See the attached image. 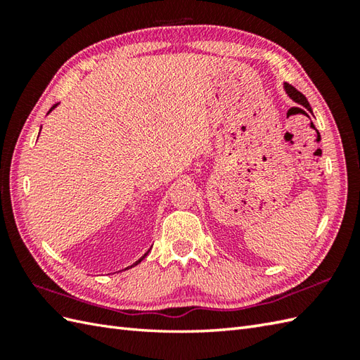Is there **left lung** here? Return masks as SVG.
I'll return each instance as SVG.
<instances>
[{"mask_svg":"<svg viewBox=\"0 0 360 360\" xmlns=\"http://www.w3.org/2000/svg\"><path fill=\"white\" fill-rule=\"evenodd\" d=\"M283 88H285V91H286V94L292 98V101L295 102V103H298V105H302L303 108H307L311 114H312V110H311V106H309V102L307 101V97H304L300 91H297L294 86H290L289 83H285V85H283Z\"/></svg>","mask_w":360,"mask_h":360,"instance_id":"8db88e82","label":"left lung"}]
</instances>
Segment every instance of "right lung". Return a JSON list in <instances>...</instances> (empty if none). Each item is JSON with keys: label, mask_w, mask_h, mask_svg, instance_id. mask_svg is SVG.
I'll list each match as a JSON object with an SVG mask.
<instances>
[{"label": "right lung", "mask_w": 360, "mask_h": 360, "mask_svg": "<svg viewBox=\"0 0 360 360\" xmlns=\"http://www.w3.org/2000/svg\"><path fill=\"white\" fill-rule=\"evenodd\" d=\"M57 105H58V103H57ZM57 105H53V106H52V108H51V110H49V112H51V111H52V110H53V108H56V106H57ZM49 112H48V114H49ZM148 252H150V250H148ZM148 252H145V254H143V255H142V257H141V258H139V259H137V262H136V263H134V264H131V266H128V267H134V266H136V264H139V263H141V262H142V259H143V258H145V257H147V254H148ZM128 267H125V269H128Z\"/></svg>", "instance_id": "right-lung-1"}]
</instances>
